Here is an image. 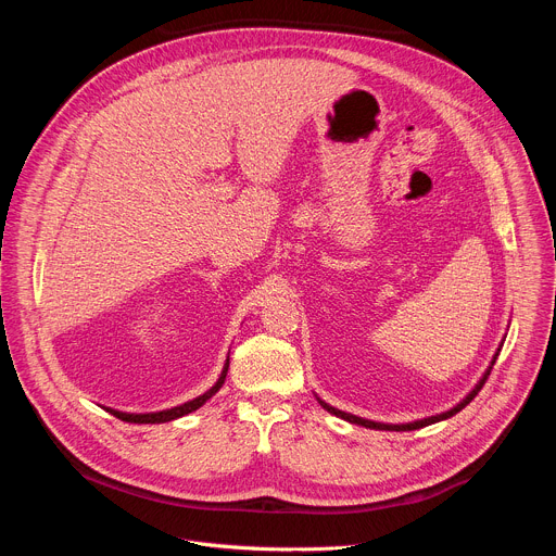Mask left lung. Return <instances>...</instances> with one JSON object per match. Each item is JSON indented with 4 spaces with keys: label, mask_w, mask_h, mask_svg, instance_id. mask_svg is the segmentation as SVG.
I'll list each match as a JSON object with an SVG mask.
<instances>
[{
    "label": "left lung",
    "mask_w": 556,
    "mask_h": 556,
    "mask_svg": "<svg viewBox=\"0 0 556 556\" xmlns=\"http://www.w3.org/2000/svg\"><path fill=\"white\" fill-rule=\"evenodd\" d=\"M497 356H500V352L495 354V358H493V365H495V361H497ZM491 369L493 367H489V371L484 374V378L480 380V384H475V389L466 395V399L457 405V407H453V409H448V412H444V414H440V416H431V418H425V420H416V422H407V425H382V422H374V420H365V418H358V416H352V414H345V412H341V409H334V407H330L328 403H324V401H319L321 403V407L326 409V412H330V414H334V416H339V418H343V420H348V422H352V425H361V427H367V429H378V431H414V429H422V427H429V425H433V422H440V420H446V418H451V416H455L457 412H462L475 395L480 393V389L484 387V382L489 380V374H491Z\"/></svg>",
    "instance_id": "1"
}]
</instances>
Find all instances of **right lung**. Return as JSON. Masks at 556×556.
Listing matches in <instances>:
<instances>
[{
    "mask_svg": "<svg viewBox=\"0 0 556 556\" xmlns=\"http://www.w3.org/2000/svg\"><path fill=\"white\" fill-rule=\"evenodd\" d=\"M226 371H228V361H226V365H224V371H222L219 380H217L206 393L198 395L195 401H189V403H185V405H180V407H174V409H167V412H155V414H123V412H114V409H108V412L114 414L118 420H123V422H134V425H155V422H169V420L182 418V416H187V414L200 409V407L211 399V395L217 393V389H219V387L224 384V380H226Z\"/></svg>",
    "mask_w": 556,
    "mask_h": 556,
    "instance_id": "add662e5",
    "label": "right lung"
}]
</instances>
